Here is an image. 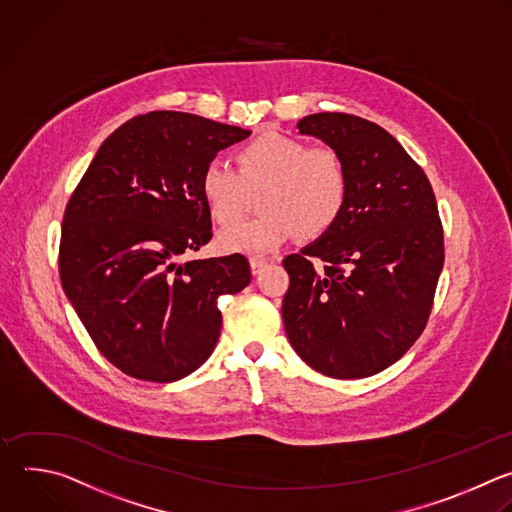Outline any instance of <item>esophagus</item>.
Listing matches in <instances>:
<instances>
[{"instance_id":"34e87169","label":"esophagus","mask_w":512,"mask_h":512,"mask_svg":"<svg viewBox=\"0 0 512 512\" xmlns=\"http://www.w3.org/2000/svg\"><path fill=\"white\" fill-rule=\"evenodd\" d=\"M250 266H252V274H260L268 266V260L254 256V258H250Z\"/></svg>"}]
</instances>
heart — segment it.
I'll use <instances>...</instances> for the list:
<instances>
[{"label": "heart", "mask_w": 512, "mask_h": 512, "mask_svg": "<svg viewBox=\"0 0 512 512\" xmlns=\"http://www.w3.org/2000/svg\"><path fill=\"white\" fill-rule=\"evenodd\" d=\"M199 189L214 222L231 226L247 209L249 193L260 192L263 212L228 228L218 248L228 254H266L296 230L302 238H321L341 220L351 177L343 155L329 145L268 133L236 151V169L210 161L201 171Z\"/></svg>", "instance_id": "obj_1"}]
</instances>
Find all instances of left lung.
I'll return each mask as SVG.
<instances>
[{
	"mask_svg": "<svg viewBox=\"0 0 512 512\" xmlns=\"http://www.w3.org/2000/svg\"><path fill=\"white\" fill-rule=\"evenodd\" d=\"M298 129L343 155L351 193L337 226L282 262L284 329L315 371L369 377L401 359L428 325L444 266L436 195L424 169L367 119L317 113Z\"/></svg>",
	"mask_w": 512,
	"mask_h": 512,
	"instance_id": "1",
	"label": "left lung"
}]
</instances>
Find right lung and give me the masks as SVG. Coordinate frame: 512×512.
<instances>
[{
	"label": "right lung",
	"instance_id": "add662e5",
	"mask_svg": "<svg viewBox=\"0 0 512 512\" xmlns=\"http://www.w3.org/2000/svg\"><path fill=\"white\" fill-rule=\"evenodd\" d=\"M250 131L189 113L133 117L100 145L62 220L58 272L92 343L125 375L169 383L208 361L218 296L250 284L242 254L189 260L212 240L199 177Z\"/></svg>",
	"mask_w": 512,
	"mask_h": 512
}]
</instances>
